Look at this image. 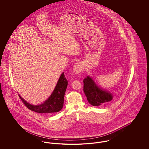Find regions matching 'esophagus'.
<instances>
[{"instance_id":"1","label":"esophagus","mask_w":149,"mask_h":149,"mask_svg":"<svg viewBox=\"0 0 149 149\" xmlns=\"http://www.w3.org/2000/svg\"><path fill=\"white\" fill-rule=\"evenodd\" d=\"M82 69H83L82 65L79 63L75 64L74 66H73V71L75 73H77V74L80 73L82 70Z\"/></svg>"}]
</instances>
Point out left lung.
<instances>
[{
  "label": "left lung",
  "mask_w": 149,
  "mask_h": 149,
  "mask_svg": "<svg viewBox=\"0 0 149 149\" xmlns=\"http://www.w3.org/2000/svg\"><path fill=\"white\" fill-rule=\"evenodd\" d=\"M84 92L88 102L93 106L107 104L113 99V95L102 89L95 83L92 78L88 76L84 80Z\"/></svg>",
  "instance_id": "left-lung-1"
}]
</instances>
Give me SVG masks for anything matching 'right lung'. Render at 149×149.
<instances>
[{
    "instance_id": "add662e5",
    "label": "right lung",
    "mask_w": 149,
    "mask_h": 149,
    "mask_svg": "<svg viewBox=\"0 0 149 149\" xmlns=\"http://www.w3.org/2000/svg\"><path fill=\"white\" fill-rule=\"evenodd\" d=\"M67 86L68 80L65 77L64 72H63L50 97L41 104L34 106L29 104L19 95H18L22 102L29 109L40 113H53L59 112L63 108L64 95Z\"/></svg>"
}]
</instances>
